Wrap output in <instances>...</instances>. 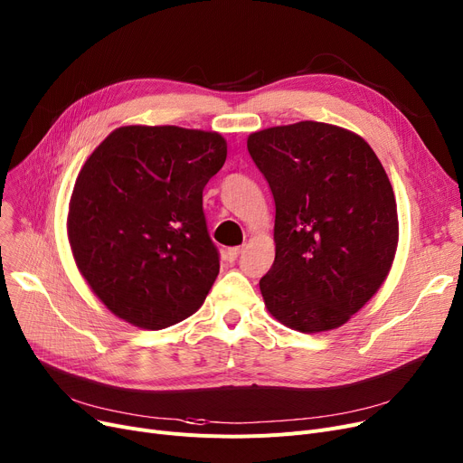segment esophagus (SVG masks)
Returning <instances> with one entry per match:
<instances>
[{
  "mask_svg": "<svg viewBox=\"0 0 463 463\" xmlns=\"http://www.w3.org/2000/svg\"><path fill=\"white\" fill-rule=\"evenodd\" d=\"M241 252H243V249H241V247H232V249H228V250L224 252V258H226L228 261H235Z\"/></svg>",
  "mask_w": 463,
  "mask_h": 463,
  "instance_id": "1",
  "label": "esophagus"
}]
</instances>
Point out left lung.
I'll list each match as a JSON object with an SVG mask.
<instances>
[{"label": "left lung", "mask_w": 463, "mask_h": 463, "mask_svg": "<svg viewBox=\"0 0 463 463\" xmlns=\"http://www.w3.org/2000/svg\"><path fill=\"white\" fill-rule=\"evenodd\" d=\"M247 148L275 200L268 311L301 334L335 329L377 294L398 250V205L358 134L303 120L254 131Z\"/></svg>", "instance_id": "left-lung-1"}]
</instances>
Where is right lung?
<instances>
[{"mask_svg": "<svg viewBox=\"0 0 463 463\" xmlns=\"http://www.w3.org/2000/svg\"><path fill=\"white\" fill-rule=\"evenodd\" d=\"M228 156L216 131L120 126L80 167L68 213L77 268L124 322L164 329L203 305L218 250L203 188Z\"/></svg>", "mask_w": 463, "mask_h": 463, "instance_id": "add662e5", "label": "right lung"}]
</instances>
